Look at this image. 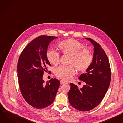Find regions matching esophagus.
<instances>
[{"label":"esophagus","mask_w":123,"mask_h":123,"mask_svg":"<svg viewBox=\"0 0 123 123\" xmlns=\"http://www.w3.org/2000/svg\"><path fill=\"white\" fill-rule=\"evenodd\" d=\"M65 83H66V82H65V81H63V80H61L60 81V84L61 85H63V84H64Z\"/></svg>","instance_id":"34e87169"}]
</instances>
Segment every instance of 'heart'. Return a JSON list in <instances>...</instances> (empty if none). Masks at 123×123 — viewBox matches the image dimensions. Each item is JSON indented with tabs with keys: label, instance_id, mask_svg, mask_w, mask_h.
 Wrapping results in <instances>:
<instances>
[{
	"label": "heart",
	"instance_id": "b5f03b06",
	"mask_svg": "<svg viewBox=\"0 0 123 123\" xmlns=\"http://www.w3.org/2000/svg\"><path fill=\"white\" fill-rule=\"evenodd\" d=\"M58 47L63 55L70 56L68 66H60L54 70L55 75L64 80H70L76 74V70L80 72H86L91 66L93 57L91 50L85 47L83 43L74 39L61 41ZM60 55L54 50L46 52V58L50 64L57 65L59 62Z\"/></svg>",
	"mask_w": 123,
	"mask_h": 123
}]
</instances>
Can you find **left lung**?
I'll list each match as a JSON object with an SVG mask.
<instances>
[{
    "label": "left lung",
    "mask_w": 123,
    "mask_h": 123,
    "mask_svg": "<svg viewBox=\"0 0 123 123\" xmlns=\"http://www.w3.org/2000/svg\"><path fill=\"white\" fill-rule=\"evenodd\" d=\"M86 38L94 45L92 63L86 73L79 77L86 84L79 89L76 85L71 83L68 93L70 104L80 111L93 109L101 102L108 89L111 77L110 64L105 52L95 41Z\"/></svg>",
    "instance_id": "1"
}]
</instances>
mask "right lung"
<instances>
[{
    "instance_id": "add662e5",
    "label": "right lung",
    "mask_w": 123,
    "mask_h": 123,
    "mask_svg": "<svg viewBox=\"0 0 123 123\" xmlns=\"http://www.w3.org/2000/svg\"><path fill=\"white\" fill-rule=\"evenodd\" d=\"M54 36H40L31 42L21 52L17 64L19 86L22 95L32 107L37 109L51 105L56 96L60 81L52 78L46 84L44 71L51 66L46 58L48 46Z\"/></svg>"
}]
</instances>
